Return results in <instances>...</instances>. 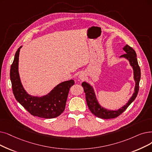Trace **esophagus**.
<instances>
[{"label": "esophagus", "instance_id": "obj_1", "mask_svg": "<svg viewBox=\"0 0 152 152\" xmlns=\"http://www.w3.org/2000/svg\"><path fill=\"white\" fill-rule=\"evenodd\" d=\"M85 77H86V74L84 72H81V73L79 75V78H80L81 80H83Z\"/></svg>", "mask_w": 152, "mask_h": 152}]
</instances>
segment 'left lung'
Listing matches in <instances>:
<instances>
[{"instance_id":"obj_1","label":"left lung","mask_w":152,"mask_h":152,"mask_svg":"<svg viewBox=\"0 0 152 152\" xmlns=\"http://www.w3.org/2000/svg\"><path fill=\"white\" fill-rule=\"evenodd\" d=\"M123 50L125 51V54L121 55L120 57H124L129 61L130 64L131 66H132L134 69V77L135 81V91L126 105H125L124 106L117 110H109L103 108L101 106L96 99L93 88L86 82H83L82 83V86L83 87L84 91L86 93V99L88 106L91 113L99 118L108 119V118H114L119 116L123 112L127 109L130 104L135 100L138 94V90H139V82L140 80L141 72L140 66L138 64L136 53L135 50L128 45H125L123 48Z\"/></svg>"}]
</instances>
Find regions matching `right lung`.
I'll return each instance as SVG.
<instances>
[{"label": "right lung", "instance_id": "1", "mask_svg": "<svg viewBox=\"0 0 152 152\" xmlns=\"http://www.w3.org/2000/svg\"><path fill=\"white\" fill-rule=\"evenodd\" d=\"M21 47L15 53L10 71L12 91L16 100L32 115L45 118L59 116L65 109L69 89L74 85L75 81L71 80L59 84L47 95L40 97L29 95L23 88L18 74V57Z\"/></svg>", "mask_w": 152, "mask_h": 152}]
</instances>
